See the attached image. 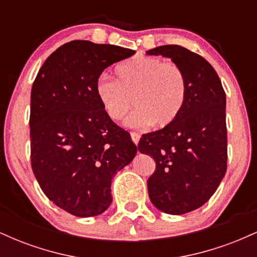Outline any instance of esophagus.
<instances>
[{
    "label": "esophagus",
    "mask_w": 257,
    "mask_h": 257,
    "mask_svg": "<svg viewBox=\"0 0 257 257\" xmlns=\"http://www.w3.org/2000/svg\"><path fill=\"white\" fill-rule=\"evenodd\" d=\"M131 137H132L133 143H134L135 145H138L139 140H140V134H139V133H134V132H132V133H131Z\"/></svg>",
    "instance_id": "obj_1"
}]
</instances>
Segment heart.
Segmentation results:
<instances>
[{
  "label": "heart",
  "instance_id": "b5f03b06",
  "mask_svg": "<svg viewBox=\"0 0 257 257\" xmlns=\"http://www.w3.org/2000/svg\"><path fill=\"white\" fill-rule=\"evenodd\" d=\"M118 81L102 75L96 79L95 94L105 113L113 120L125 116L133 104L135 110L125 119L131 128L167 126L184 106L187 83L178 65L158 58L140 57L117 67Z\"/></svg>",
  "mask_w": 257,
  "mask_h": 257
}]
</instances>
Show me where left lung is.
I'll return each mask as SVG.
<instances>
[{
	"label": "left lung",
	"mask_w": 257,
	"mask_h": 257,
	"mask_svg": "<svg viewBox=\"0 0 257 257\" xmlns=\"http://www.w3.org/2000/svg\"><path fill=\"white\" fill-rule=\"evenodd\" d=\"M146 54L172 59L187 83L179 116L144 134L138 145L156 162L147 181L152 204L166 214L182 215L205 204L226 174V94L214 67L184 47L159 46Z\"/></svg>",
	"instance_id": "left-lung-1"
}]
</instances>
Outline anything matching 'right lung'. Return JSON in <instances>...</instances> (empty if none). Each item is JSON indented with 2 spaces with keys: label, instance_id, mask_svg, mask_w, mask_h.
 Here are the masks:
<instances>
[{
  "label": "right lung",
  "instance_id": "obj_1",
  "mask_svg": "<svg viewBox=\"0 0 257 257\" xmlns=\"http://www.w3.org/2000/svg\"><path fill=\"white\" fill-rule=\"evenodd\" d=\"M135 51L71 41L52 53L31 89V166L43 193L78 217L102 214L111 181L137 155L131 134L112 122L95 94L96 79Z\"/></svg>",
  "mask_w": 257,
  "mask_h": 257
}]
</instances>
